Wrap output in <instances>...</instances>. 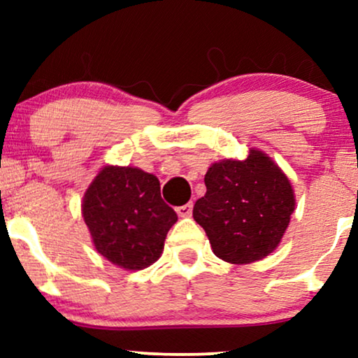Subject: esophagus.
<instances>
[{"label": "esophagus", "mask_w": 358, "mask_h": 358, "mask_svg": "<svg viewBox=\"0 0 358 358\" xmlns=\"http://www.w3.org/2000/svg\"><path fill=\"white\" fill-rule=\"evenodd\" d=\"M192 210H193V203L192 202L185 203V205H182V207H176V213H178L180 217H190Z\"/></svg>", "instance_id": "esophagus-1"}]
</instances>
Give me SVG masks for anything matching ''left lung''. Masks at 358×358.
I'll use <instances>...</instances> for the list:
<instances>
[{"label":"left lung","instance_id":"left-lung-1","mask_svg":"<svg viewBox=\"0 0 358 358\" xmlns=\"http://www.w3.org/2000/svg\"><path fill=\"white\" fill-rule=\"evenodd\" d=\"M205 187L193 219L203 227L217 257L249 264L278 248L296 202L287 176L268 155L252 148L242 162L213 163Z\"/></svg>","mask_w":358,"mask_h":358}]
</instances>
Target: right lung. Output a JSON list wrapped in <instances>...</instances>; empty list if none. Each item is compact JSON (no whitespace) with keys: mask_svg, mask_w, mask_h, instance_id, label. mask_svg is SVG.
<instances>
[{"mask_svg":"<svg viewBox=\"0 0 358 358\" xmlns=\"http://www.w3.org/2000/svg\"><path fill=\"white\" fill-rule=\"evenodd\" d=\"M82 215L97 252L126 271L162 256L178 215L163 202L155 175L133 166H104L89 185Z\"/></svg>","mask_w":358,"mask_h":358,"instance_id":"obj_1","label":"right lung"}]
</instances>
